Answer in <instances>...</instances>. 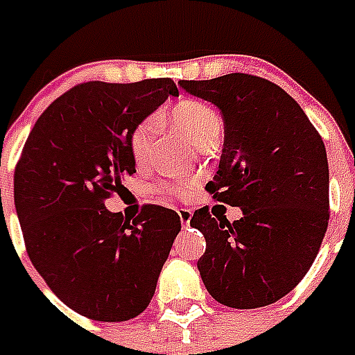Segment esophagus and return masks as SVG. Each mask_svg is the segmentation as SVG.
<instances>
[{
	"label": "esophagus",
	"mask_w": 355,
	"mask_h": 355,
	"mask_svg": "<svg viewBox=\"0 0 355 355\" xmlns=\"http://www.w3.org/2000/svg\"><path fill=\"white\" fill-rule=\"evenodd\" d=\"M178 217H180V223H182L184 227H188L189 221H191V217H193V211L189 210V208H180V210H178Z\"/></svg>",
	"instance_id": "esophagus-1"
}]
</instances>
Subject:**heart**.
Instances as JSON below:
<instances>
[{"mask_svg": "<svg viewBox=\"0 0 355 355\" xmlns=\"http://www.w3.org/2000/svg\"><path fill=\"white\" fill-rule=\"evenodd\" d=\"M171 121L182 130L189 139L200 145L210 138H217L221 132L223 119L216 108L206 105L202 101H180L171 110ZM156 134V118H147L139 121L128 138V150L132 155L134 162L138 166H145L153 155V145H155ZM195 184L193 178H182V180H171V182H160L158 189L169 197H182L188 188Z\"/></svg>", "mask_w": 355, "mask_h": 355, "instance_id": "heart-1", "label": "heart"}]
</instances>
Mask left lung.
<instances>
[{
  "label": "left lung",
  "mask_w": 355,
  "mask_h": 355,
  "mask_svg": "<svg viewBox=\"0 0 355 355\" xmlns=\"http://www.w3.org/2000/svg\"><path fill=\"white\" fill-rule=\"evenodd\" d=\"M182 90L216 105L225 121L219 171L206 189L241 219L195 210L202 232L200 278L217 302L254 309L293 291L317 258L330 219V173L322 138L280 86L228 73L180 80Z\"/></svg>",
  "instance_id": "left-lung-1"
}]
</instances>
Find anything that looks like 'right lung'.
Listing matches in <instances>:
<instances>
[{
    "label": "right lung",
    "mask_w": 355,
    "mask_h": 355,
    "mask_svg": "<svg viewBox=\"0 0 355 355\" xmlns=\"http://www.w3.org/2000/svg\"><path fill=\"white\" fill-rule=\"evenodd\" d=\"M169 96L171 79L73 86L36 119L14 171V205L31 261L68 308L121 322L155 295L180 217L145 205L132 223L105 208L136 173L128 138Z\"/></svg>",
    "instance_id": "add662e5"
}]
</instances>
